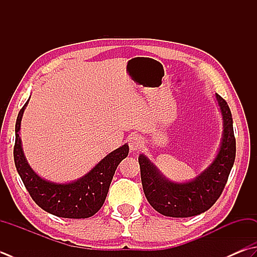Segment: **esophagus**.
<instances>
[{
	"instance_id": "1",
	"label": "esophagus",
	"mask_w": 257,
	"mask_h": 257,
	"mask_svg": "<svg viewBox=\"0 0 257 257\" xmlns=\"http://www.w3.org/2000/svg\"><path fill=\"white\" fill-rule=\"evenodd\" d=\"M143 145H144L143 139L140 137V135H138V134L131 135V138L128 139V147H130L131 151L132 152L138 151V150L141 149Z\"/></svg>"
}]
</instances>
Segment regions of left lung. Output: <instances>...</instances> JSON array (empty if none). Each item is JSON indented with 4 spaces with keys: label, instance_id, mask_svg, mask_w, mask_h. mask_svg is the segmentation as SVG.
Returning <instances> with one entry per match:
<instances>
[{
    "label": "left lung",
    "instance_id": "left-lung-1",
    "mask_svg": "<svg viewBox=\"0 0 257 257\" xmlns=\"http://www.w3.org/2000/svg\"><path fill=\"white\" fill-rule=\"evenodd\" d=\"M222 115V138L219 151L205 171L188 182H172L140 154L141 180L149 204L160 214L176 218L197 216L215 204L224 190L236 156L233 118L227 101L216 94Z\"/></svg>",
    "mask_w": 257,
    "mask_h": 257
}]
</instances>
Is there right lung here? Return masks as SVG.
I'll list each match as a JSON object with an SVG mask.
<instances>
[{
    "instance_id": "right-lung-1",
    "label": "right lung",
    "mask_w": 257,
    "mask_h": 257,
    "mask_svg": "<svg viewBox=\"0 0 257 257\" xmlns=\"http://www.w3.org/2000/svg\"><path fill=\"white\" fill-rule=\"evenodd\" d=\"M29 99L18 114L13 156L18 173L36 204L49 214L62 218H88L97 212L107 196L116 168L127 157L128 145L114 150L78 180L56 183L45 180L32 170L24 157L20 135L21 119Z\"/></svg>"
}]
</instances>
